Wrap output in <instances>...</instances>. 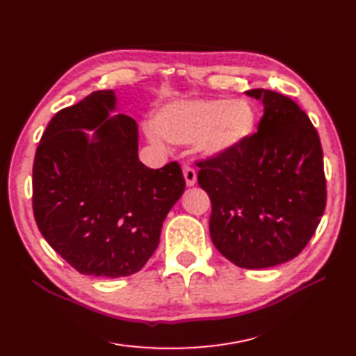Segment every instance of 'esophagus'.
<instances>
[{
    "label": "esophagus",
    "instance_id": "esophagus-1",
    "mask_svg": "<svg viewBox=\"0 0 356 356\" xmlns=\"http://www.w3.org/2000/svg\"><path fill=\"white\" fill-rule=\"evenodd\" d=\"M184 177L186 181V186H194L195 181H197V172L193 167H184Z\"/></svg>",
    "mask_w": 356,
    "mask_h": 356
}]
</instances>
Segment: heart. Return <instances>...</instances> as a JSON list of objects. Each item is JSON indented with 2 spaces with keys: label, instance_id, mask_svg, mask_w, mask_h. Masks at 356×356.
Instances as JSON below:
<instances>
[{
  "label": "heart",
  "instance_id": "1",
  "mask_svg": "<svg viewBox=\"0 0 356 356\" xmlns=\"http://www.w3.org/2000/svg\"><path fill=\"white\" fill-rule=\"evenodd\" d=\"M256 124V109L245 99L181 97L159 106L144 131L154 145L195 144L204 158H222L243 147Z\"/></svg>",
  "mask_w": 356,
  "mask_h": 356
}]
</instances>
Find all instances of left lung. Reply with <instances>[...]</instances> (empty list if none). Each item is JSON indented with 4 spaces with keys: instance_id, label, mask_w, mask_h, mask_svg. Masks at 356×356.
I'll list each match as a JSON object with an SVG mask.
<instances>
[{
    "instance_id": "obj_1",
    "label": "left lung",
    "mask_w": 356,
    "mask_h": 356,
    "mask_svg": "<svg viewBox=\"0 0 356 356\" xmlns=\"http://www.w3.org/2000/svg\"><path fill=\"white\" fill-rule=\"evenodd\" d=\"M261 100L257 132L238 152L198 162V185L211 197L212 242L245 269L295 259L314 234L326 204L323 152L308 115L277 91Z\"/></svg>"
}]
</instances>
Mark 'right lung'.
<instances>
[{
	"instance_id": "obj_1",
	"label": "right lung",
	"mask_w": 356,
	"mask_h": 356,
	"mask_svg": "<svg viewBox=\"0 0 356 356\" xmlns=\"http://www.w3.org/2000/svg\"><path fill=\"white\" fill-rule=\"evenodd\" d=\"M114 111V90L61 109L42 135L33 167L42 236L78 272L106 278L132 275L147 263L185 191L177 162L144 165L136 122L109 115Z\"/></svg>"
}]
</instances>
